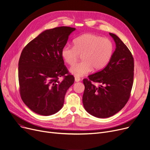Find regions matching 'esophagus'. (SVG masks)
Masks as SVG:
<instances>
[{"label":"esophagus","mask_w":150,"mask_h":150,"mask_svg":"<svg viewBox=\"0 0 150 150\" xmlns=\"http://www.w3.org/2000/svg\"><path fill=\"white\" fill-rule=\"evenodd\" d=\"M80 80H81V79L79 78V77H76V76L75 77V82H79Z\"/></svg>","instance_id":"1"}]
</instances>
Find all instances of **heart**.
Masks as SVG:
<instances>
[{"instance_id":"heart-1","label":"heart","mask_w":150,"mask_h":150,"mask_svg":"<svg viewBox=\"0 0 150 150\" xmlns=\"http://www.w3.org/2000/svg\"><path fill=\"white\" fill-rule=\"evenodd\" d=\"M74 47L64 46L62 50V56L69 65H73L79 55H82L83 62L72 66L69 69L72 75L79 77L92 71L104 68L110 59L113 51L112 42L93 34H85L76 38Z\"/></svg>"}]
</instances>
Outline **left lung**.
I'll use <instances>...</instances> for the list:
<instances>
[{"mask_svg":"<svg viewBox=\"0 0 150 150\" xmlns=\"http://www.w3.org/2000/svg\"><path fill=\"white\" fill-rule=\"evenodd\" d=\"M109 34L116 44L109 63L101 71L83 79L84 107L89 114L99 118L109 117L120 111L128 101L133 84V55L116 35Z\"/></svg>","mask_w":150,"mask_h":150,"instance_id":"8db88e82","label":"left lung"}]
</instances>
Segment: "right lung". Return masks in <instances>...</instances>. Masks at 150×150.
Instances as JSON below:
<instances>
[{"mask_svg":"<svg viewBox=\"0 0 150 150\" xmlns=\"http://www.w3.org/2000/svg\"><path fill=\"white\" fill-rule=\"evenodd\" d=\"M75 28L61 26L46 29L23 49L18 62L20 93L34 112L52 115L63 107L68 88L74 83L68 74L62 50ZM67 74V75H65ZM64 76L62 82L59 77Z\"/></svg>","mask_w":150,"mask_h":150,"instance_id":"obj_1","label":"right lung"}]
</instances>
